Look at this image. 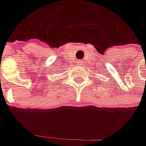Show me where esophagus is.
Returning a JSON list of instances; mask_svg holds the SVG:
<instances>
[{
	"mask_svg": "<svg viewBox=\"0 0 146 146\" xmlns=\"http://www.w3.org/2000/svg\"><path fill=\"white\" fill-rule=\"evenodd\" d=\"M82 63H83V61L82 60H78L77 61V64L78 65H82Z\"/></svg>",
	"mask_w": 146,
	"mask_h": 146,
	"instance_id": "obj_1",
	"label": "esophagus"
}]
</instances>
